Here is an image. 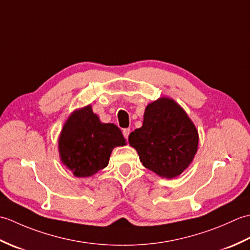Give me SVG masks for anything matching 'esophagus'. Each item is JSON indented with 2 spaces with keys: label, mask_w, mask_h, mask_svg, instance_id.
<instances>
[{
  "label": "esophagus",
  "mask_w": 250,
  "mask_h": 250,
  "mask_svg": "<svg viewBox=\"0 0 250 250\" xmlns=\"http://www.w3.org/2000/svg\"><path fill=\"white\" fill-rule=\"evenodd\" d=\"M130 129H124L122 130V133H124V136H125V139H128L129 137V134H130Z\"/></svg>",
  "instance_id": "esophagus-1"
}]
</instances>
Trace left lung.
Segmentation results:
<instances>
[{"label": "left lung", "instance_id": "obj_1", "mask_svg": "<svg viewBox=\"0 0 250 250\" xmlns=\"http://www.w3.org/2000/svg\"><path fill=\"white\" fill-rule=\"evenodd\" d=\"M129 143L145 167L163 178H174L192 162L199 134L174 100L161 98L147 105L143 125L131 132Z\"/></svg>", "mask_w": 250, "mask_h": 250}]
</instances>
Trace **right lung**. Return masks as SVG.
Segmentation results:
<instances>
[{
  "instance_id": "add662e5",
  "label": "right lung",
  "mask_w": 250,
  "mask_h": 250,
  "mask_svg": "<svg viewBox=\"0 0 250 250\" xmlns=\"http://www.w3.org/2000/svg\"><path fill=\"white\" fill-rule=\"evenodd\" d=\"M125 145L120 129L114 124H102L91 105L72 113L59 137V153L63 164L77 177H89L107 167L110 153Z\"/></svg>"
}]
</instances>
